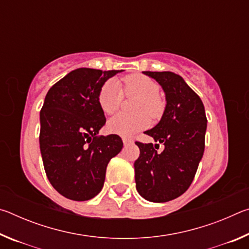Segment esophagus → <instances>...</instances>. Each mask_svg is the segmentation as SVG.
<instances>
[{
  "instance_id": "1",
  "label": "esophagus",
  "mask_w": 249,
  "mask_h": 249,
  "mask_svg": "<svg viewBox=\"0 0 249 249\" xmlns=\"http://www.w3.org/2000/svg\"><path fill=\"white\" fill-rule=\"evenodd\" d=\"M130 142H132V141H130V140H127V138H123V144H124V146L129 145Z\"/></svg>"
}]
</instances>
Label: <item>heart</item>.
<instances>
[{
    "mask_svg": "<svg viewBox=\"0 0 249 249\" xmlns=\"http://www.w3.org/2000/svg\"><path fill=\"white\" fill-rule=\"evenodd\" d=\"M124 83L125 94L138 98L135 104V112L140 114L117 115L108 122L107 128L112 134L129 137L148 127L150 121L145 113L151 117L158 116L162 109V102L158 96L159 86L146 75L140 73L129 74L125 78ZM122 100L123 91L116 80H108L101 88L98 101L101 109L105 114L112 115L119 111Z\"/></svg>",
    "mask_w": 249,
    "mask_h": 249,
    "instance_id": "obj_1",
    "label": "heart"
}]
</instances>
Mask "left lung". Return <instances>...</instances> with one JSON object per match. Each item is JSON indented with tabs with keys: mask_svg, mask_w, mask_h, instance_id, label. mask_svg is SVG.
<instances>
[{
	"mask_svg": "<svg viewBox=\"0 0 249 249\" xmlns=\"http://www.w3.org/2000/svg\"><path fill=\"white\" fill-rule=\"evenodd\" d=\"M142 73L155 79L165 92L161 119L145 132L165 149L157 153L153 144L136 142L141 154L134 163L135 182L145 200L161 203L183 195L190 187L203 157L208 120L200 96L179 74L170 71Z\"/></svg>",
	"mask_w": 249,
	"mask_h": 249,
	"instance_id": "8db88e82",
	"label": "left lung"
}]
</instances>
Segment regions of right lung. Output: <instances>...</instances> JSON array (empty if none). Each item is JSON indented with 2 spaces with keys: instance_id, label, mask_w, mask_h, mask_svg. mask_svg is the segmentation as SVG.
<instances>
[{
  "instance_id": "add662e5",
  "label": "right lung",
  "mask_w": 249,
  "mask_h": 249,
  "mask_svg": "<svg viewBox=\"0 0 249 249\" xmlns=\"http://www.w3.org/2000/svg\"><path fill=\"white\" fill-rule=\"evenodd\" d=\"M122 71L75 69L46 94L39 117L41 158L49 182L70 200L98 196L107 163L123 148L115 134L98 136L107 122L98 101L100 90Z\"/></svg>"
}]
</instances>
